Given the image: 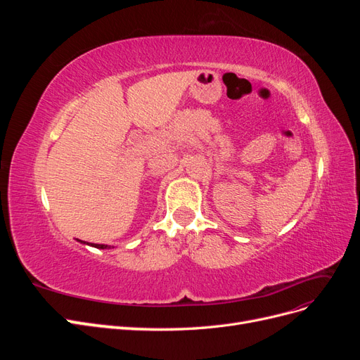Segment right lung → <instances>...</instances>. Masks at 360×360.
Listing matches in <instances>:
<instances>
[{
    "instance_id": "add662e5",
    "label": "right lung",
    "mask_w": 360,
    "mask_h": 360,
    "mask_svg": "<svg viewBox=\"0 0 360 360\" xmlns=\"http://www.w3.org/2000/svg\"><path fill=\"white\" fill-rule=\"evenodd\" d=\"M81 242V240H79ZM85 243V242H84ZM86 245H91V246H94V248H97V249H110L111 246H108V245H97V243H86Z\"/></svg>"
}]
</instances>
